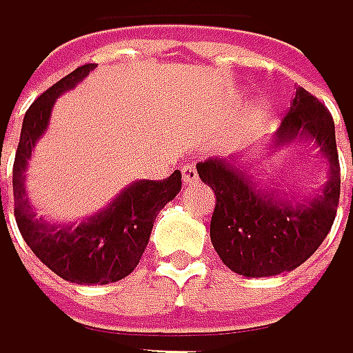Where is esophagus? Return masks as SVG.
Returning a JSON list of instances; mask_svg holds the SVG:
<instances>
[{
	"instance_id": "1",
	"label": "esophagus",
	"mask_w": 353,
	"mask_h": 353,
	"mask_svg": "<svg viewBox=\"0 0 353 353\" xmlns=\"http://www.w3.org/2000/svg\"><path fill=\"white\" fill-rule=\"evenodd\" d=\"M182 180H184V184H194V182L199 180V173H196L194 165L186 163V165L182 167Z\"/></svg>"
}]
</instances>
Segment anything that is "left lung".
Here are the masks:
<instances>
[{"instance_id":"obj_1","label":"left lung","mask_w":353,"mask_h":353,"mask_svg":"<svg viewBox=\"0 0 353 353\" xmlns=\"http://www.w3.org/2000/svg\"><path fill=\"white\" fill-rule=\"evenodd\" d=\"M293 140L314 142L329 165L322 192L307 201H289L263 190L247 171L243 154L196 163L199 178L215 192L209 230L213 249L232 272L249 279L299 268L322 245L337 215L341 173L335 123L326 106L303 88L295 92L289 112L270 140V150Z\"/></svg>"}]
</instances>
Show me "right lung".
<instances>
[{
    "label": "right lung",
    "mask_w": 353,
    "mask_h": 353,
    "mask_svg": "<svg viewBox=\"0 0 353 353\" xmlns=\"http://www.w3.org/2000/svg\"><path fill=\"white\" fill-rule=\"evenodd\" d=\"M90 70L94 64L74 68L43 92L24 114L12 171L14 217L24 243L60 279L77 285H108L130 276L140 263L159 211L182 190V173L175 169L167 180L134 182L106 209L81 223H52L37 217L24 188V171L37 140L48 130L54 102L88 77Z\"/></svg>",
    "instance_id": "right-lung-1"
}]
</instances>
